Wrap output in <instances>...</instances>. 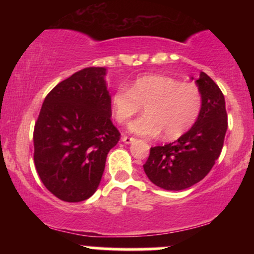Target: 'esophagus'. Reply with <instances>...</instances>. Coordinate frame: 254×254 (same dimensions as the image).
Here are the masks:
<instances>
[{"label":"esophagus","instance_id":"obj_1","mask_svg":"<svg viewBox=\"0 0 254 254\" xmlns=\"http://www.w3.org/2000/svg\"><path fill=\"white\" fill-rule=\"evenodd\" d=\"M122 141H123L125 144H130L132 143V142H135L136 138H133V137H129V136H123L122 137Z\"/></svg>","mask_w":254,"mask_h":254}]
</instances>
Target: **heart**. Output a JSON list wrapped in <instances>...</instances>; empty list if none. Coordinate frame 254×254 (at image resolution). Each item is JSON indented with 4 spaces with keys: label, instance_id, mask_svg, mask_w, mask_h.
Here are the masks:
<instances>
[{
    "label": "heart",
    "instance_id": "b5f03b06",
    "mask_svg": "<svg viewBox=\"0 0 254 254\" xmlns=\"http://www.w3.org/2000/svg\"><path fill=\"white\" fill-rule=\"evenodd\" d=\"M144 105L145 113L129 125L130 132L156 137L162 131L167 139L178 138L196 123L203 98L194 83H182L160 74L137 77L130 88L121 86L111 97V110L118 123L124 124Z\"/></svg>",
    "mask_w": 254,
    "mask_h": 254
}]
</instances>
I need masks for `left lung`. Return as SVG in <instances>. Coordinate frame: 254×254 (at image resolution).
Wrapping results in <instances>:
<instances>
[{"label":"left lung","mask_w":254,"mask_h":254,"mask_svg":"<svg viewBox=\"0 0 254 254\" xmlns=\"http://www.w3.org/2000/svg\"><path fill=\"white\" fill-rule=\"evenodd\" d=\"M196 83L203 98L196 123L176 142L150 148L143 165L150 182L164 190H185L200 182L223 148L228 122L222 92L203 71Z\"/></svg>","instance_id":"8db88e82"}]
</instances>
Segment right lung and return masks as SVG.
<instances>
[{"label":"right lung","instance_id":"add662e5","mask_svg":"<svg viewBox=\"0 0 254 254\" xmlns=\"http://www.w3.org/2000/svg\"><path fill=\"white\" fill-rule=\"evenodd\" d=\"M106 69L75 72L46 95L34 125V165L44 186L64 202L97 191L121 133L111 121Z\"/></svg>","mask_w":254,"mask_h":254}]
</instances>
